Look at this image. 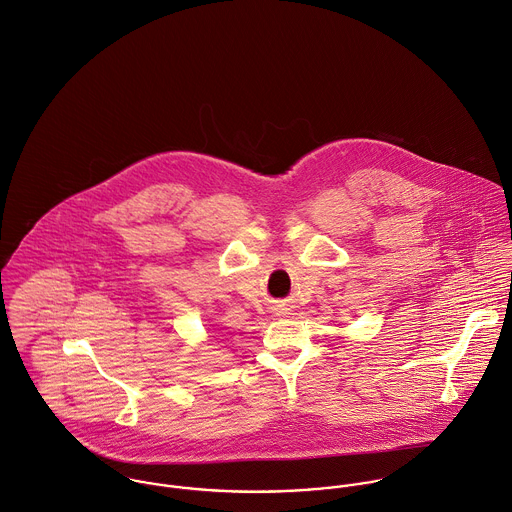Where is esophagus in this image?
<instances>
[{"label":"esophagus","mask_w":512,"mask_h":512,"mask_svg":"<svg viewBox=\"0 0 512 512\" xmlns=\"http://www.w3.org/2000/svg\"><path fill=\"white\" fill-rule=\"evenodd\" d=\"M275 314H279V316H283V314H287V308H285V305H275Z\"/></svg>","instance_id":"esophagus-1"}]
</instances>
